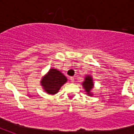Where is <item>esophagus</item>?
<instances>
[{
    "label": "esophagus",
    "mask_w": 134,
    "mask_h": 134,
    "mask_svg": "<svg viewBox=\"0 0 134 134\" xmlns=\"http://www.w3.org/2000/svg\"><path fill=\"white\" fill-rule=\"evenodd\" d=\"M70 81H71V82H74V77H70Z\"/></svg>",
    "instance_id": "1"
}]
</instances>
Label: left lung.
<instances>
[{
  "mask_svg": "<svg viewBox=\"0 0 134 134\" xmlns=\"http://www.w3.org/2000/svg\"><path fill=\"white\" fill-rule=\"evenodd\" d=\"M86 81L83 82V86L86 89V91L88 92V94H89V95H91V94L90 93V90L92 88V86H93V83H92V79L91 76H88L86 77Z\"/></svg>",
  "mask_w": 134,
  "mask_h": 134,
  "instance_id": "1",
  "label": "left lung"
}]
</instances>
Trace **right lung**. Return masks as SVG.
<instances>
[{
	"instance_id": "obj_1",
	"label": "right lung",
	"mask_w": 134,
	"mask_h": 134,
	"mask_svg": "<svg viewBox=\"0 0 134 134\" xmlns=\"http://www.w3.org/2000/svg\"><path fill=\"white\" fill-rule=\"evenodd\" d=\"M67 81V78L56 69H51L41 81L45 91L51 94H56L61 86Z\"/></svg>"
}]
</instances>
